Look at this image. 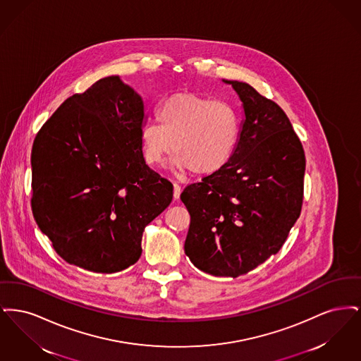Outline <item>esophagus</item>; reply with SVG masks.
<instances>
[{
    "label": "esophagus",
    "mask_w": 361,
    "mask_h": 361,
    "mask_svg": "<svg viewBox=\"0 0 361 361\" xmlns=\"http://www.w3.org/2000/svg\"><path fill=\"white\" fill-rule=\"evenodd\" d=\"M180 193H181V187L177 183H174L173 184V196H174L176 200L180 197Z\"/></svg>",
    "instance_id": "34e87169"
}]
</instances>
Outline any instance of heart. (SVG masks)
Here are the masks:
<instances>
[{"mask_svg":"<svg viewBox=\"0 0 361 361\" xmlns=\"http://www.w3.org/2000/svg\"><path fill=\"white\" fill-rule=\"evenodd\" d=\"M155 121L140 128L147 164L159 165L174 150L180 172L209 176L227 166L240 139V118L231 104L197 93H174L159 104Z\"/></svg>","mask_w":361,"mask_h":361,"instance_id":"heart-1","label":"heart"}]
</instances>
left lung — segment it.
<instances>
[{
	"mask_svg": "<svg viewBox=\"0 0 361 361\" xmlns=\"http://www.w3.org/2000/svg\"><path fill=\"white\" fill-rule=\"evenodd\" d=\"M231 84L245 121L231 161L189 184L181 202L190 215L185 255L212 276L238 277L276 255L303 204L306 157L284 111L255 87Z\"/></svg>",
	"mask_w": 361,
	"mask_h": 361,
	"instance_id": "1",
	"label": "left lung"
}]
</instances>
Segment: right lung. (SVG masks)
Returning <instances> with one entry per match:
<instances>
[{
  "label": "right lung",
  "mask_w": 361,
  "mask_h": 361,
  "mask_svg": "<svg viewBox=\"0 0 361 361\" xmlns=\"http://www.w3.org/2000/svg\"><path fill=\"white\" fill-rule=\"evenodd\" d=\"M145 106L118 75L54 112L35 137L31 206L66 262L96 274L135 264L143 230L173 199L172 183L143 158Z\"/></svg>",
  "instance_id": "obj_1"
}]
</instances>
